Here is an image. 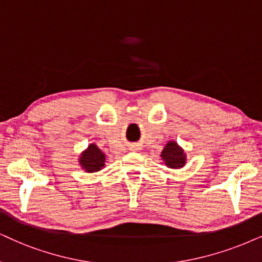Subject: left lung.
I'll return each instance as SVG.
<instances>
[{
    "mask_svg": "<svg viewBox=\"0 0 262 262\" xmlns=\"http://www.w3.org/2000/svg\"><path fill=\"white\" fill-rule=\"evenodd\" d=\"M162 158H163L165 164L170 168H180L185 164V154L181 147L178 146L177 142L169 141L162 151Z\"/></svg>",
    "mask_w": 262,
    "mask_h": 262,
    "instance_id": "left-lung-1",
    "label": "left lung"
}]
</instances>
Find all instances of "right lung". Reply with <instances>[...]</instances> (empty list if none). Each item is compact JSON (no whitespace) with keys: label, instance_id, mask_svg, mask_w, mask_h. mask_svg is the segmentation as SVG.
Masks as SVG:
<instances>
[{"label":"right lung","instance_id":"1","mask_svg":"<svg viewBox=\"0 0 262 262\" xmlns=\"http://www.w3.org/2000/svg\"><path fill=\"white\" fill-rule=\"evenodd\" d=\"M79 163L88 173L98 171L105 165V155L99 150L98 146L91 145V146H88V150L84 151L83 155L81 156Z\"/></svg>","mask_w":262,"mask_h":262}]
</instances>
